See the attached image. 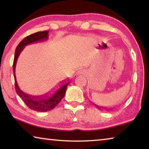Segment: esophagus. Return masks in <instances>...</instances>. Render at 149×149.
Returning <instances> with one entry per match:
<instances>
[{
  "label": "esophagus",
  "instance_id": "34e87169",
  "mask_svg": "<svg viewBox=\"0 0 149 149\" xmlns=\"http://www.w3.org/2000/svg\"><path fill=\"white\" fill-rule=\"evenodd\" d=\"M77 73H78V74H84V72H83V71H78L77 72Z\"/></svg>",
  "mask_w": 149,
  "mask_h": 149
}]
</instances>
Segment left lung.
I'll use <instances>...</instances> for the list:
<instances>
[{"label":"left lung","mask_w":149,"mask_h":149,"mask_svg":"<svg viewBox=\"0 0 149 149\" xmlns=\"http://www.w3.org/2000/svg\"><path fill=\"white\" fill-rule=\"evenodd\" d=\"M92 104L95 106V107L97 108H98V109L99 110H112L113 108H114V107H110V108H106V107H99V106L98 105H97V104H94V103H93L92 102Z\"/></svg>","instance_id":"obj_1"}]
</instances>
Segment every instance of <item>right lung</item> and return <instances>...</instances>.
Masks as SVG:
<instances>
[{"instance_id": "add662e5", "label": "right lung", "mask_w": 149, "mask_h": 149, "mask_svg": "<svg viewBox=\"0 0 149 149\" xmlns=\"http://www.w3.org/2000/svg\"><path fill=\"white\" fill-rule=\"evenodd\" d=\"M49 31H39L29 36L26 37L17 45L16 50H15L14 59L13 62V72L15 80V89L17 94L21 98L27 107L30 109H32L37 112H47L51 110L56 107V105L61 101V100L64 97L65 91H66L67 86L70 84V79L64 80L62 82L60 87L55 91L53 94L49 95L45 94L41 96H32L26 94L19 89L17 85L16 75H15V68L17 60L18 58L19 54L27 45L33 43L35 42L47 40L49 37Z\"/></svg>"}]
</instances>
